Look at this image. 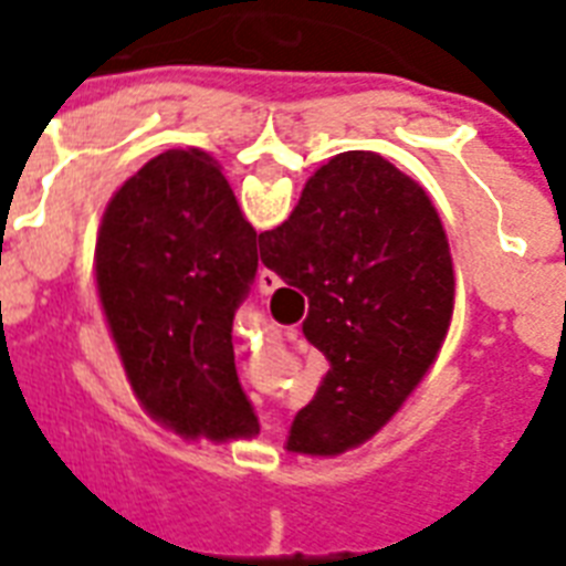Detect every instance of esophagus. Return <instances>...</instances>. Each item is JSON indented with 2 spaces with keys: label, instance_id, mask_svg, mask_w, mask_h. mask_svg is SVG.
Listing matches in <instances>:
<instances>
[{
  "label": "esophagus",
  "instance_id": "34e87169",
  "mask_svg": "<svg viewBox=\"0 0 566 566\" xmlns=\"http://www.w3.org/2000/svg\"><path fill=\"white\" fill-rule=\"evenodd\" d=\"M279 284H282V279H279L273 270H266L264 266V270H261V275H258V287H261V293H273Z\"/></svg>",
  "mask_w": 566,
  "mask_h": 566
}]
</instances>
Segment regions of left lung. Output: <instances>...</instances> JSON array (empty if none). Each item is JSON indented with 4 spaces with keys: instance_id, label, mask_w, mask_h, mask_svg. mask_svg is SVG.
<instances>
[{
    "instance_id": "left-lung-1",
    "label": "left lung",
    "mask_w": 566,
    "mask_h": 566,
    "mask_svg": "<svg viewBox=\"0 0 566 566\" xmlns=\"http://www.w3.org/2000/svg\"><path fill=\"white\" fill-rule=\"evenodd\" d=\"M258 234L220 164L167 149L105 208L96 287L137 402L181 438H255L231 323L258 273Z\"/></svg>"
}]
</instances>
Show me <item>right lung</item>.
Instances as JSON below:
<instances>
[{"mask_svg":"<svg viewBox=\"0 0 566 566\" xmlns=\"http://www.w3.org/2000/svg\"><path fill=\"white\" fill-rule=\"evenodd\" d=\"M258 243L266 270L308 296L302 332L328 361L287 449L361 447L413 394L449 332L455 273L434 205L381 155L344 153Z\"/></svg>","mask_w":566,"mask_h":566,"instance_id":"right-lung-1","label":"right lung"}]
</instances>
